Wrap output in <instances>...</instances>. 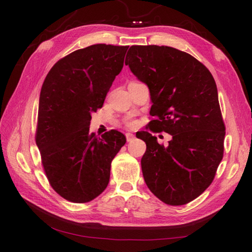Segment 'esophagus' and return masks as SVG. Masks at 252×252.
Returning a JSON list of instances; mask_svg holds the SVG:
<instances>
[{"label":"esophagus","instance_id":"1","mask_svg":"<svg viewBox=\"0 0 252 252\" xmlns=\"http://www.w3.org/2000/svg\"><path fill=\"white\" fill-rule=\"evenodd\" d=\"M126 137L127 142H131L135 136H134V134H132V133H126Z\"/></svg>","mask_w":252,"mask_h":252}]
</instances>
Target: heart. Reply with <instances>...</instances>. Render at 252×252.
Instances as JSON below:
<instances>
[{
    "instance_id": "1",
    "label": "heart",
    "mask_w": 252,
    "mask_h": 252,
    "mask_svg": "<svg viewBox=\"0 0 252 252\" xmlns=\"http://www.w3.org/2000/svg\"><path fill=\"white\" fill-rule=\"evenodd\" d=\"M125 125L127 126V127H133L135 126V121L134 120H131V119H126L125 121Z\"/></svg>"
}]
</instances>
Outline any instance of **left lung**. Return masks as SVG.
<instances>
[{
  "label": "left lung",
  "mask_w": 252,
  "mask_h": 252,
  "mask_svg": "<svg viewBox=\"0 0 252 252\" xmlns=\"http://www.w3.org/2000/svg\"><path fill=\"white\" fill-rule=\"evenodd\" d=\"M126 65L149 88L154 119L147 129L172 135L164 146L151 133L136 134L146 143L145 183L167 205H186L210 186L223 158L225 125L215 79L194 56L170 46L132 45Z\"/></svg>",
  "instance_id": "left-lung-1"
}]
</instances>
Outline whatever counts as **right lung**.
Listing matches in <instances>:
<instances>
[{
    "label": "right lung",
    "instance_id": "right-lung-1",
    "mask_svg": "<svg viewBox=\"0 0 252 252\" xmlns=\"http://www.w3.org/2000/svg\"><path fill=\"white\" fill-rule=\"evenodd\" d=\"M127 47L74 51L52 67L42 85L35 143L50 185L68 201L89 202L106 189L112 159L126 142L117 130L97 137L90 121L121 71Z\"/></svg>",
    "mask_w": 252,
    "mask_h": 252
}]
</instances>
